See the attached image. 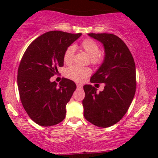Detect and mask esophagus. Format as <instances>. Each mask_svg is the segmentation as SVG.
Listing matches in <instances>:
<instances>
[{"mask_svg": "<svg viewBox=\"0 0 158 158\" xmlns=\"http://www.w3.org/2000/svg\"><path fill=\"white\" fill-rule=\"evenodd\" d=\"M77 87L78 88H82L83 85H81V84H77Z\"/></svg>", "mask_w": 158, "mask_h": 158, "instance_id": "esophagus-1", "label": "esophagus"}]
</instances>
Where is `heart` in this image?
I'll list each match as a JSON object with an SVG mask.
<instances>
[{
  "instance_id": "b5f03b06",
  "label": "heart",
  "mask_w": 158,
  "mask_h": 158,
  "mask_svg": "<svg viewBox=\"0 0 158 158\" xmlns=\"http://www.w3.org/2000/svg\"><path fill=\"white\" fill-rule=\"evenodd\" d=\"M80 48L90 56V61L92 64H97L102 62L103 57L100 53V48L94 40L91 39H85L81 43ZM74 53H75V47L73 45H70L64 51L63 56L64 63L68 64L72 63L73 60ZM90 72L91 71L90 68L81 67L79 65H73L67 69L65 71V75L72 80L81 82L84 81L88 76L90 75Z\"/></svg>"
}]
</instances>
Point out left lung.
Masks as SVG:
<instances>
[{"instance_id":"8db88e82","label":"left lung","mask_w":158,"mask_h":158,"mask_svg":"<svg viewBox=\"0 0 158 158\" xmlns=\"http://www.w3.org/2000/svg\"><path fill=\"white\" fill-rule=\"evenodd\" d=\"M105 49L102 64L90 78L91 83H105L97 93L91 85L83 87L85 118L100 128L118 123L129 108L136 91V68L134 58L124 41L109 33H89Z\"/></svg>"}]
</instances>
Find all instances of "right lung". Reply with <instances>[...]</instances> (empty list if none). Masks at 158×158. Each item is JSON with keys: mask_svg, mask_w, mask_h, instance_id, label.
<instances>
[{"mask_svg": "<svg viewBox=\"0 0 158 158\" xmlns=\"http://www.w3.org/2000/svg\"><path fill=\"white\" fill-rule=\"evenodd\" d=\"M81 35L45 32L29 45L21 59L17 78L20 99L29 117L39 126H54L65 118L66 105L77 85L65 78L59 85L50 79L64 65L65 50Z\"/></svg>", "mask_w": 158, "mask_h": 158, "instance_id": "obj_1", "label": "right lung"}]
</instances>
